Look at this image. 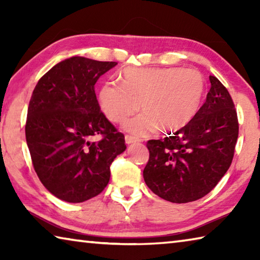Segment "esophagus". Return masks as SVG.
I'll return each mask as SVG.
<instances>
[{
  "mask_svg": "<svg viewBox=\"0 0 260 260\" xmlns=\"http://www.w3.org/2000/svg\"><path fill=\"white\" fill-rule=\"evenodd\" d=\"M125 141H126L127 144H131V143H134V142H141L140 139L134 138V136L128 135V134H127V135L125 136Z\"/></svg>",
  "mask_w": 260,
  "mask_h": 260,
  "instance_id": "1",
  "label": "esophagus"
}]
</instances>
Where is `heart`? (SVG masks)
I'll return each mask as SVG.
<instances>
[{
	"mask_svg": "<svg viewBox=\"0 0 260 260\" xmlns=\"http://www.w3.org/2000/svg\"><path fill=\"white\" fill-rule=\"evenodd\" d=\"M120 85L107 82L99 101L105 117L122 124L140 108L141 113L127 124V129L144 134L159 129L181 128L199 111L205 83L200 72L180 68H135L122 70Z\"/></svg>",
	"mask_w": 260,
	"mask_h": 260,
	"instance_id": "1",
	"label": "heart"
}]
</instances>
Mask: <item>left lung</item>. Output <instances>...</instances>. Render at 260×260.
<instances>
[{"mask_svg":"<svg viewBox=\"0 0 260 260\" xmlns=\"http://www.w3.org/2000/svg\"><path fill=\"white\" fill-rule=\"evenodd\" d=\"M205 103L186 126L160 140H149L143 170L147 186L160 199L188 203L217 186L234 157L239 119L227 88L210 76Z\"/></svg>","mask_w":260,"mask_h":260,"instance_id":"obj_1","label":"left lung"}]
</instances>
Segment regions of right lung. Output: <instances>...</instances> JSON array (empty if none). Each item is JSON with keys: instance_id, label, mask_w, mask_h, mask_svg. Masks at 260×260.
Returning <instances> with one entry per match:
<instances>
[{"instance_id": "add662e5", "label": "right lung", "mask_w": 260, "mask_h": 260, "mask_svg": "<svg viewBox=\"0 0 260 260\" xmlns=\"http://www.w3.org/2000/svg\"><path fill=\"white\" fill-rule=\"evenodd\" d=\"M116 65L71 57L41 77L29 100L25 134L33 167L43 186L69 203L102 192L113 159L126 149L124 134L101 111L94 89ZM95 135L100 141H90Z\"/></svg>"}]
</instances>
